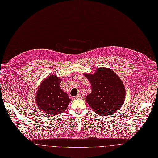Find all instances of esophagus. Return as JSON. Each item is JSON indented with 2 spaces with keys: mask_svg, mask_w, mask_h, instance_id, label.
Wrapping results in <instances>:
<instances>
[{
  "mask_svg": "<svg viewBox=\"0 0 158 158\" xmlns=\"http://www.w3.org/2000/svg\"><path fill=\"white\" fill-rule=\"evenodd\" d=\"M84 94L83 93H82V92H80V93H79L78 94L77 96L75 97V98H76V99H81V98H84Z\"/></svg>",
  "mask_w": 158,
  "mask_h": 158,
  "instance_id": "obj_1",
  "label": "esophagus"
}]
</instances>
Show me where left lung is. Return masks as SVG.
Masks as SVG:
<instances>
[{
    "instance_id": "8db88e82",
    "label": "left lung",
    "mask_w": 158,
    "mask_h": 158,
    "mask_svg": "<svg viewBox=\"0 0 158 158\" xmlns=\"http://www.w3.org/2000/svg\"><path fill=\"white\" fill-rule=\"evenodd\" d=\"M92 85L86 97L90 107L100 116L114 113L123 106L125 88L118 76L109 69L99 68L94 74H84Z\"/></svg>"
}]
</instances>
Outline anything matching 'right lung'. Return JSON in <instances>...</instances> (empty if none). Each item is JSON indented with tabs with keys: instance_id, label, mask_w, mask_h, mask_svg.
<instances>
[{
	"instance_id": "1",
	"label": "right lung",
	"mask_w": 158,
	"mask_h": 158,
	"mask_svg": "<svg viewBox=\"0 0 158 158\" xmlns=\"http://www.w3.org/2000/svg\"><path fill=\"white\" fill-rule=\"evenodd\" d=\"M61 80L51 75L40 84L36 95V102L42 111L49 115L64 111L70 99L60 88Z\"/></svg>"
}]
</instances>
